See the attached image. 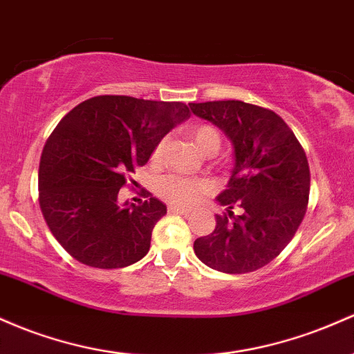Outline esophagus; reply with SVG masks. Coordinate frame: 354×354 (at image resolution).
<instances>
[{"instance_id":"1","label":"esophagus","mask_w":354,"mask_h":354,"mask_svg":"<svg viewBox=\"0 0 354 354\" xmlns=\"http://www.w3.org/2000/svg\"><path fill=\"white\" fill-rule=\"evenodd\" d=\"M169 213H178V215H189L188 209L181 208V207H168Z\"/></svg>"}]
</instances>
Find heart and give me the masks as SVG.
<instances>
[{
    "label": "heart",
    "instance_id": "1",
    "mask_svg": "<svg viewBox=\"0 0 354 354\" xmlns=\"http://www.w3.org/2000/svg\"><path fill=\"white\" fill-rule=\"evenodd\" d=\"M192 138L195 145L200 147L203 153H207L212 147H220V136L213 127L205 126H195L192 129ZM162 149H165V141H159L153 151V161H158L161 158ZM156 195L165 200L166 203L174 205V207H193L203 196L212 193L213 185L212 181L203 180V178H186L181 174H165L156 181L154 185Z\"/></svg>",
    "mask_w": 354,
    "mask_h": 354
}]
</instances>
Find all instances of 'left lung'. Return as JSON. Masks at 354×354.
Segmentation results:
<instances>
[{
  "instance_id": "8db88e82",
  "label": "left lung",
  "mask_w": 354,
  "mask_h": 354,
  "mask_svg": "<svg viewBox=\"0 0 354 354\" xmlns=\"http://www.w3.org/2000/svg\"><path fill=\"white\" fill-rule=\"evenodd\" d=\"M230 138L235 168L218 196L227 213L212 234L195 240L203 263L225 274H247L272 262L296 235L308 209L310 173L296 134L274 111L242 100L189 104ZM242 207L235 216L231 209Z\"/></svg>"
}]
</instances>
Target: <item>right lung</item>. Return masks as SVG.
<instances>
[{
    "instance_id": "add662e5",
    "label": "right lung",
    "mask_w": 354,
    "mask_h": 354,
    "mask_svg": "<svg viewBox=\"0 0 354 354\" xmlns=\"http://www.w3.org/2000/svg\"><path fill=\"white\" fill-rule=\"evenodd\" d=\"M188 118L183 102L129 95L92 97L62 118L41 153L38 201L50 232L73 259L120 269L149 252L166 205L145 192L138 205L119 207V189Z\"/></svg>"
}]
</instances>
